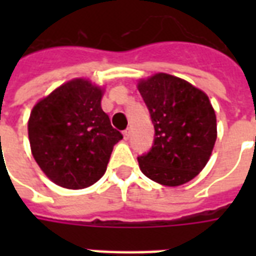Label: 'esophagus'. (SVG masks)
Segmentation results:
<instances>
[{
    "mask_svg": "<svg viewBox=\"0 0 256 256\" xmlns=\"http://www.w3.org/2000/svg\"><path fill=\"white\" fill-rule=\"evenodd\" d=\"M124 140H128V136H130V128H126V130H124Z\"/></svg>",
    "mask_w": 256,
    "mask_h": 256,
    "instance_id": "esophagus-1",
    "label": "esophagus"
}]
</instances>
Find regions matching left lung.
<instances>
[{
    "mask_svg": "<svg viewBox=\"0 0 256 256\" xmlns=\"http://www.w3.org/2000/svg\"><path fill=\"white\" fill-rule=\"evenodd\" d=\"M154 124V142L138 156L148 178L180 186L202 171L216 140V116L208 96L170 74L160 73L138 85Z\"/></svg>",
    "mask_w": 256,
    "mask_h": 256,
    "instance_id": "8db88e82",
    "label": "left lung"
}]
</instances>
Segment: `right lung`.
Instances as JSON below:
<instances>
[{
	"mask_svg": "<svg viewBox=\"0 0 256 256\" xmlns=\"http://www.w3.org/2000/svg\"><path fill=\"white\" fill-rule=\"evenodd\" d=\"M102 90L73 80L41 100L30 112L32 154L58 186L85 188L104 174L114 144L124 138L100 108Z\"/></svg>",
	"mask_w": 256,
	"mask_h": 256,
	"instance_id": "add662e5",
	"label": "right lung"
}]
</instances>
